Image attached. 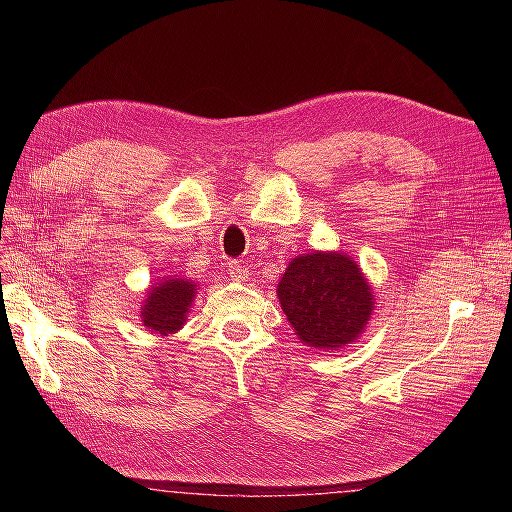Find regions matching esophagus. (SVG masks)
<instances>
[{"label":"esophagus","mask_w":512,"mask_h":512,"mask_svg":"<svg viewBox=\"0 0 512 512\" xmlns=\"http://www.w3.org/2000/svg\"><path fill=\"white\" fill-rule=\"evenodd\" d=\"M228 273H230V277L235 282L247 280V267L243 265V262H239V260H230L228 262Z\"/></svg>","instance_id":"esophagus-1"}]
</instances>
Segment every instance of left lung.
<instances>
[{
    "mask_svg": "<svg viewBox=\"0 0 512 512\" xmlns=\"http://www.w3.org/2000/svg\"><path fill=\"white\" fill-rule=\"evenodd\" d=\"M277 297L301 342L314 348L350 344L374 307L367 280L344 254L297 256L277 286Z\"/></svg>",
    "mask_w": 512,
    "mask_h": 512,
    "instance_id": "obj_1",
    "label": "left lung"
}]
</instances>
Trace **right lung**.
<instances>
[{"label": "right lung", "instance_id": "add662e5", "mask_svg": "<svg viewBox=\"0 0 512 512\" xmlns=\"http://www.w3.org/2000/svg\"><path fill=\"white\" fill-rule=\"evenodd\" d=\"M194 292L196 286L188 280H166L149 290V299L143 307L145 327L162 335L179 331L194 299Z\"/></svg>", "mask_w": 512, "mask_h": 512}]
</instances>
